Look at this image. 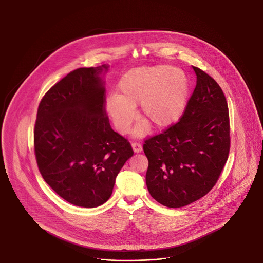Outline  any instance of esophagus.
I'll return each instance as SVG.
<instances>
[{"label":"esophagus","instance_id":"1","mask_svg":"<svg viewBox=\"0 0 263 263\" xmlns=\"http://www.w3.org/2000/svg\"><path fill=\"white\" fill-rule=\"evenodd\" d=\"M132 149L135 152V153H141L143 150V147L140 143H132Z\"/></svg>","mask_w":263,"mask_h":263}]
</instances>
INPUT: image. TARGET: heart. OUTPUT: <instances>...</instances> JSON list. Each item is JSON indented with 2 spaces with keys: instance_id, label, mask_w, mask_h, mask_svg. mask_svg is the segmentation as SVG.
<instances>
[{
  "instance_id": "b5f03b06",
  "label": "heart",
  "mask_w": 263,
  "mask_h": 263,
  "mask_svg": "<svg viewBox=\"0 0 263 263\" xmlns=\"http://www.w3.org/2000/svg\"><path fill=\"white\" fill-rule=\"evenodd\" d=\"M189 82L183 70L156 65L133 68L122 76L116 95L105 99V110L115 129L125 134L136 118L140 104L142 116L156 128H166L177 122L187 106ZM149 131L147 121L135 126L133 135L143 137Z\"/></svg>"
}]
</instances>
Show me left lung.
<instances>
[{
  "instance_id": "8db88e82",
  "label": "left lung",
  "mask_w": 263,
  "mask_h": 263,
  "mask_svg": "<svg viewBox=\"0 0 263 263\" xmlns=\"http://www.w3.org/2000/svg\"><path fill=\"white\" fill-rule=\"evenodd\" d=\"M196 87L180 120L145 141L151 196L180 208L205 196L216 184L230 151L229 109L224 92L197 67Z\"/></svg>"
}]
</instances>
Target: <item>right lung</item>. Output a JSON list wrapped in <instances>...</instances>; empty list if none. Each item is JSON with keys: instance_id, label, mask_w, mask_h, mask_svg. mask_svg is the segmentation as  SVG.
Instances as JSON below:
<instances>
[{"instance_id": "right-lung-1", "label": "right lung", "mask_w": 263, "mask_h": 263, "mask_svg": "<svg viewBox=\"0 0 263 263\" xmlns=\"http://www.w3.org/2000/svg\"><path fill=\"white\" fill-rule=\"evenodd\" d=\"M108 69L80 68L63 78L40 101L34 127L42 177L63 199L85 208L109 199L116 176L134 154L105 114Z\"/></svg>"}]
</instances>
